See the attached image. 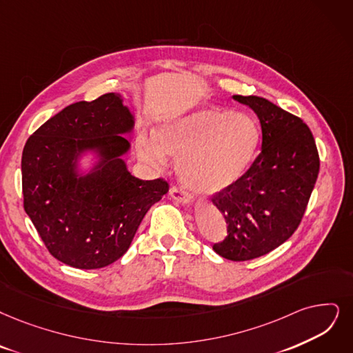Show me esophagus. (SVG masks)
<instances>
[{"label": "esophagus", "instance_id": "esophagus-1", "mask_svg": "<svg viewBox=\"0 0 353 353\" xmlns=\"http://www.w3.org/2000/svg\"><path fill=\"white\" fill-rule=\"evenodd\" d=\"M169 194H171L172 199H175L176 201H181V203H191L192 196L188 194V192H184L181 188H178L176 185H172L171 190H169Z\"/></svg>", "mask_w": 353, "mask_h": 353}]
</instances>
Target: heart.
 I'll return each instance as SVG.
<instances>
[{
	"label": "heart",
	"instance_id": "heart-1",
	"mask_svg": "<svg viewBox=\"0 0 353 353\" xmlns=\"http://www.w3.org/2000/svg\"><path fill=\"white\" fill-rule=\"evenodd\" d=\"M255 119L243 112L203 108L161 123L153 140L140 136L137 154L150 166L176 158V172L185 187L214 194L241 178L259 145Z\"/></svg>",
	"mask_w": 353,
	"mask_h": 353
}]
</instances>
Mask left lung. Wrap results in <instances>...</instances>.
Instances as JSON below:
<instances>
[{"label": "left lung", "instance_id": "left-lung-1", "mask_svg": "<svg viewBox=\"0 0 353 353\" xmlns=\"http://www.w3.org/2000/svg\"><path fill=\"white\" fill-rule=\"evenodd\" d=\"M261 123L262 148L234 184L211 196L228 223V236L213 245L220 256L241 262L266 255L300 225L317 181L320 158L308 125L255 95H233Z\"/></svg>", "mask_w": 353, "mask_h": 353}]
</instances>
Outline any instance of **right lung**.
I'll return each instance as SVG.
<instances>
[{
    "instance_id": "1",
    "label": "right lung",
    "mask_w": 353,
    "mask_h": 353,
    "mask_svg": "<svg viewBox=\"0 0 353 353\" xmlns=\"http://www.w3.org/2000/svg\"><path fill=\"white\" fill-rule=\"evenodd\" d=\"M133 117L120 95L65 107L27 139L21 157L23 205L50 255L97 270L128 252L148 210L168 192L163 178L139 179L121 159ZM100 150L97 171L78 179L73 161Z\"/></svg>"
}]
</instances>
